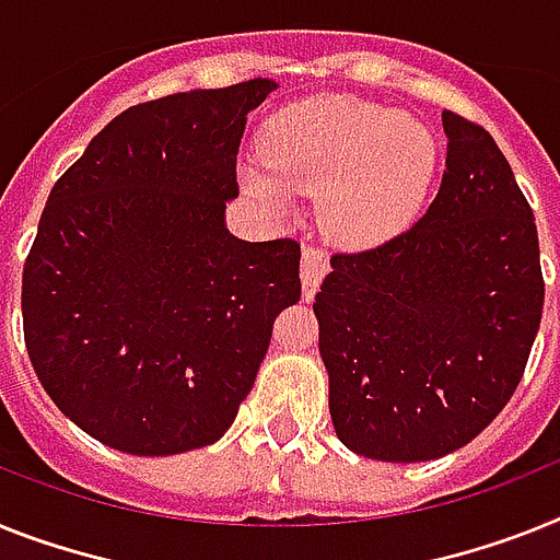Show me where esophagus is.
Returning <instances> with one entry per match:
<instances>
[{
    "label": "esophagus",
    "instance_id": "obj_1",
    "mask_svg": "<svg viewBox=\"0 0 560 560\" xmlns=\"http://www.w3.org/2000/svg\"><path fill=\"white\" fill-rule=\"evenodd\" d=\"M324 272H327V256H324L318 247H304L302 253V290H304V299H313L318 290V284H322Z\"/></svg>",
    "mask_w": 560,
    "mask_h": 560
}]
</instances>
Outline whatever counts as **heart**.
<instances>
[{"mask_svg": "<svg viewBox=\"0 0 560 560\" xmlns=\"http://www.w3.org/2000/svg\"><path fill=\"white\" fill-rule=\"evenodd\" d=\"M439 171V142L412 116L355 96H313L272 116L265 162L242 164L244 190L276 213L322 192L324 230L347 247L396 236Z\"/></svg>", "mask_w": 560, "mask_h": 560, "instance_id": "1", "label": "heart"}]
</instances>
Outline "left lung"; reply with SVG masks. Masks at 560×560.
<instances>
[{"label":"left lung","mask_w":560,"mask_h":560,"mask_svg":"<svg viewBox=\"0 0 560 560\" xmlns=\"http://www.w3.org/2000/svg\"><path fill=\"white\" fill-rule=\"evenodd\" d=\"M447 171L410 230L336 253L313 313L338 441L432 462L476 439L518 387L544 310L538 230L510 162L441 113Z\"/></svg>","instance_id":"left-lung-1"}]
</instances>
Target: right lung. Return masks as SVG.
I'll return each mask as SVG.
<instances>
[{"label":"right lung","instance_id":"add662e5","mask_svg":"<svg viewBox=\"0 0 560 560\" xmlns=\"http://www.w3.org/2000/svg\"><path fill=\"white\" fill-rule=\"evenodd\" d=\"M276 88L128 107L50 190L22 272L27 355L56 407L119 453L222 439L302 299L299 242L224 224L247 113Z\"/></svg>","mask_w":560,"mask_h":560}]
</instances>
